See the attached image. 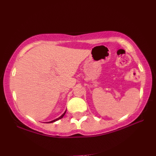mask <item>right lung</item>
<instances>
[{
  "mask_svg": "<svg viewBox=\"0 0 156 156\" xmlns=\"http://www.w3.org/2000/svg\"><path fill=\"white\" fill-rule=\"evenodd\" d=\"M66 111L65 112H64L62 115L60 117H58V118H57V119H54V120H53V121H51V122H48V123H52V122H55V121H57V120H58V119H62L63 117V116L64 115H65V113H66Z\"/></svg>",
  "mask_w": 156,
  "mask_h": 156,
  "instance_id": "obj_1",
  "label": "right lung"
}]
</instances>
